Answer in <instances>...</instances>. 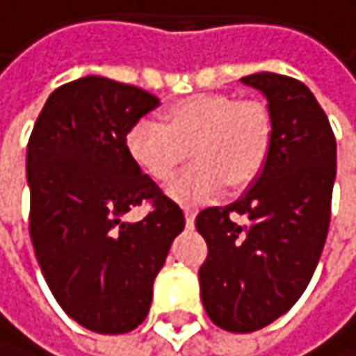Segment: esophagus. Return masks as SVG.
<instances>
[{
	"mask_svg": "<svg viewBox=\"0 0 356 356\" xmlns=\"http://www.w3.org/2000/svg\"><path fill=\"white\" fill-rule=\"evenodd\" d=\"M184 211H186V227H188V229H192V227H194V220H196V209L186 207Z\"/></svg>",
	"mask_w": 356,
	"mask_h": 356,
	"instance_id": "esophagus-1",
	"label": "esophagus"
}]
</instances>
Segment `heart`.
<instances>
[{"instance_id": "b5f03b06", "label": "heart", "mask_w": 356, "mask_h": 356, "mask_svg": "<svg viewBox=\"0 0 356 356\" xmlns=\"http://www.w3.org/2000/svg\"><path fill=\"white\" fill-rule=\"evenodd\" d=\"M275 125L268 108L233 95L199 92L172 101L162 123L140 118L125 134V151L153 181H168L190 149L194 164L168 186L181 203L218 196L225 186L242 188L264 172L273 151Z\"/></svg>"}]
</instances>
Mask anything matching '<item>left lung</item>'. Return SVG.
I'll list each match as a JSON object with an SVG mask.
<instances>
[{
	"label": "left lung",
	"mask_w": 356,
	"mask_h": 356,
	"mask_svg": "<svg viewBox=\"0 0 356 356\" xmlns=\"http://www.w3.org/2000/svg\"><path fill=\"white\" fill-rule=\"evenodd\" d=\"M242 81L268 99L273 151L236 203L196 216L207 242L201 300L209 320L231 333L264 329L309 285L329 233L337 160L329 118L302 81L277 73ZM231 213L246 216L249 225L236 223Z\"/></svg>",
	"instance_id": "left-lung-1"
}]
</instances>
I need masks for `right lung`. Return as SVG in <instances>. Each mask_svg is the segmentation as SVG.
I'll list each match as a JSON object with an SVG mask.
<instances>
[{"label":"right lung","mask_w":356,"mask_h":356,"mask_svg":"<svg viewBox=\"0 0 356 356\" xmlns=\"http://www.w3.org/2000/svg\"><path fill=\"white\" fill-rule=\"evenodd\" d=\"M155 95L88 75L56 88L27 143L30 236L42 277L83 329L129 333L149 314L153 281L186 227L181 207L125 151ZM149 203L138 223L124 220Z\"/></svg>","instance_id":"obj_1"}]
</instances>
